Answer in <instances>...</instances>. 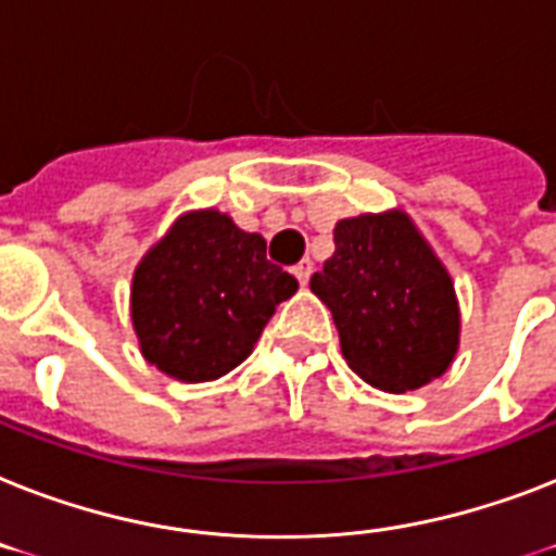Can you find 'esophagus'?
Masks as SVG:
<instances>
[{
  "instance_id": "34e87169",
  "label": "esophagus",
  "mask_w": 556,
  "mask_h": 556,
  "mask_svg": "<svg viewBox=\"0 0 556 556\" xmlns=\"http://www.w3.org/2000/svg\"><path fill=\"white\" fill-rule=\"evenodd\" d=\"M311 274H314V263L311 260H302V263L293 265V277L300 279V286H308Z\"/></svg>"
}]
</instances>
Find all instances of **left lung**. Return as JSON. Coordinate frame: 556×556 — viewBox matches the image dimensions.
<instances>
[{
    "label": "left lung",
    "instance_id": "left-lung-1",
    "mask_svg": "<svg viewBox=\"0 0 556 556\" xmlns=\"http://www.w3.org/2000/svg\"><path fill=\"white\" fill-rule=\"evenodd\" d=\"M333 245L311 291L331 308L351 371L391 394L448 371L459 345L457 293L410 216L340 219Z\"/></svg>",
    "mask_w": 556,
    "mask_h": 556
}]
</instances>
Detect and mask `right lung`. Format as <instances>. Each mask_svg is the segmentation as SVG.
Instances as JSON below:
<instances>
[{
    "instance_id": "1",
    "label": "right lung",
    "mask_w": 556,
    "mask_h": 556,
    "mask_svg": "<svg viewBox=\"0 0 556 556\" xmlns=\"http://www.w3.org/2000/svg\"><path fill=\"white\" fill-rule=\"evenodd\" d=\"M300 282L268 263L265 239L214 207L182 214L142 256L130 319L148 363L182 382L237 368Z\"/></svg>"
}]
</instances>
